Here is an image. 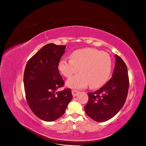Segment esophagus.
I'll return each instance as SVG.
<instances>
[{
  "mask_svg": "<svg viewBox=\"0 0 146 146\" xmlns=\"http://www.w3.org/2000/svg\"><path fill=\"white\" fill-rule=\"evenodd\" d=\"M80 92L78 90H72V95L73 96V97H75L77 96L79 94Z\"/></svg>",
  "mask_w": 146,
  "mask_h": 146,
  "instance_id": "1",
  "label": "esophagus"
}]
</instances>
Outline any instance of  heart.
Returning <instances> with one entry per match:
<instances>
[{
	"instance_id": "1",
	"label": "heart",
	"mask_w": 146,
	"mask_h": 146,
	"mask_svg": "<svg viewBox=\"0 0 146 146\" xmlns=\"http://www.w3.org/2000/svg\"><path fill=\"white\" fill-rule=\"evenodd\" d=\"M71 58H62L58 63L59 71L69 78L66 85L73 89H83L89 84L91 88L103 86L112 70V60L108 53L94 48H83L72 52Z\"/></svg>"
}]
</instances>
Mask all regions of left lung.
<instances>
[{"label":"left lung","mask_w":146,"mask_h":146,"mask_svg":"<svg viewBox=\"0 0 146 146\" xmlns=\"http://www.w3.org/2000/svg\"><path fill=\"white\" fill-rule=\"evenodd\" d=\"M116 62L112 78L101 89L88 93L89 100L85 106L88 115L97 122L112 118L124 106L129 88L127 67L115 54Z\"/></svg>","instance_id":"8db88e82"}]
</instances>
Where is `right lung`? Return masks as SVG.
<instances>
[{"label": "right lung", "mask_w": 146, "mask_h": 146, "mask_svg": "<svg viewBox=\"0 0 146 146\" xmlns=\"http://www.w3.org/2000/svg\"><path fill=\"white\" fill-rule=\"evenodd\" d=\"M66 45L48 44L31 58L24 74L25 96L29 108L45 121H54L64 114L73 96L70 89L56 92L64 82L59 74V61Z\"/></svg>", "instance_id": "1"}]
</instances>
